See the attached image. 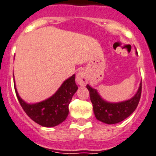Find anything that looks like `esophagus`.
Returning <instances> with one entry per match:
<instances>
[{
	"label": "esophagus",
	"instance_id": "1",
	"mask_svg": "<svg viewBox=\"0 0 156 156\" xmlns=\"http://www.w3.org/2000/svg\"><path fill=\"white\" fill-rule=\"evenodd\" d=\"M76 81L80 86H85L87 84L88 80H87V75L86 72L83 70L78 72L76 74Z\"/></svg>",
	"mask_w": 156,
	"mask_h": 156
}]
</instances>
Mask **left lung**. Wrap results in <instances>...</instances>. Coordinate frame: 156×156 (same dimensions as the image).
I'll return each instance as SVG.
<instances>
[{"label":"left lung","mask_w":156,"mask_h":156,"mask_svg":"<svg viewBox=\"0 0 156 156\" xmlns=\"http://www.w3.org/2000/svg\"><path fill=\"white\" fill-rule=\"evenodd\" d=\"M87 88L90 93L94 116L98 121L108 125L119 123L130 116L136 108L141 95V82L133 96L128 100L118 102L106 101L98 94L96 89L89 84L87 85Z\"/></svg>","instance_id":"8db88e82"}]
</instances>
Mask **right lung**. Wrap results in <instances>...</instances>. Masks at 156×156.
<instances>
[{"label": "right lung", "instance_id": "1", "mask_svg": "<svg viewBox=\"0 0 156 156\" xmlns=\"http://www.w3.org/2000/svg\"><path fill=\"white\" fill-rule=\"evenodd\" d=\"M75 78L74 74L65 80L52 96L35 103H27L23 100L19 95L16 84L15 91L22 108L30 119L43 127H54L68 117L69 105L78 89Z\"/></svg>", "mask_w": 156, "mask_h": 156}]
</instances>
